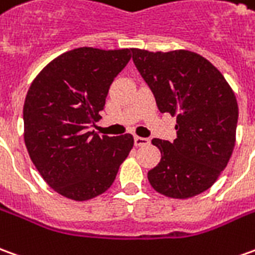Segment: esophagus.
Masks as SVG:
<instances>
[{"instance_id":"34e87169","label":"esophagus","mask_w":255,"mask_h":255,"mask_svg":"<svg viewBox=\"0 0 255 255\" xmlns=\"http://www.w3.org/2000/svg\"><path fill=\"white\" fill-rule=\"evenodd\" d=\"M133 143H135V146H146L150 143V140L147 139V138H142V136H135L133 138Z\"/></svg>"}]
</instances>
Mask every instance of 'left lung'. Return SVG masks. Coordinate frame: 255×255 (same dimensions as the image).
I'll return each instance as SVG.
<instances>
[{"mask_svg": "<svg viewBox=\"0 0 255 255\" xmlns=\"http://www.w3.org/2000/svg\"><path fill=\"white\" fill-rule=\"evenodd\" d=\"M158 110L177 117L174 142L154 138L161 160L147 172L158 193L189 199L213 186L232 156L239 108L221 72L199 53L132 49Z\"/></svg>", "mask_w": 255, "mask_h": 255, "instance_id": "left-lung-1", "label": "left lung"}]
</instances>
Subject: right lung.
Listing matches in <instances>:
<instances>
[{
  "label": "right lung",
  "mask_w": 255,
  "mask_h": 255,
  "mask_svg": "<svg viewBox=\"0 0 255 255\" xmlns=\"http://www.w3.org/2000/svg\"><path fill=\"white\" fill-rule=\"evenodd\" d=\"M131 53L76 48L49 62L28 88L23 106L28 156L44 181L67 199L84 202L106 192L132 149L131 133L88 131Z\"/></svg>",
  "instance_id": "obj_1"
}]
</instances>
